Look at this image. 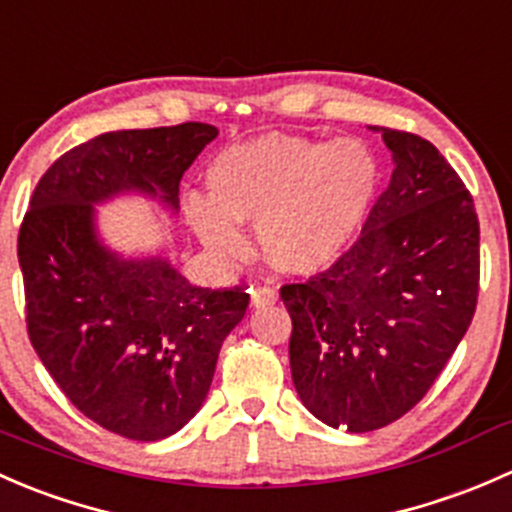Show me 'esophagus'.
<instances>
[{
	"instance_id": "esophagus-1",
	"label": "esophagus",
	"mask_w": 512,
	"mask_h": 512,
	"mask_svg": "<svg viewBox=\"0 0 512 512\" xmlns=\"http://www.w3.org/2000/svg\"><path fill=\"white\" fill-rule=\"evenodd\" d=\"M277 302V289L270 285H257L250 289V304L252 307H267V304Z\"/></svg>"
}]
</instances>
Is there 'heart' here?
<instances>
[{
	"instance_id": "1",
	"label": "heart",
	"mask_w": 512,
	"mask_h": 512,
	"mask_svg": "<svg viewBox=\"0 0 512 512\" xmlns=\"http://www.w3.org/2000/svg\"><path fill=\"white\" fill-rule=\"evenodd\" d=\"M208 198L190 195L185 215L210 255L237 260L255 223L260 252L287 275L327 270L364 227L379 190V163L356 138L262 133L220 151L205 170Z\"/></svg>"
}]
</instances>
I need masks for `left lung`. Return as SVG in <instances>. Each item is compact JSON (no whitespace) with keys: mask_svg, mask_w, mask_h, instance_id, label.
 I'll list each match as a JSON object with an SVG mask.
<instances>
[{"mask_svg":"<svg viewBox=\"0 0 512 512\" xmlns=\"http://www.w3.org/2000/svg\"><path fill=\"white\" fill-rule=\"evenodd\" d=\"M381 131L391 183L329 270L285 285L289 366L322 423L376 431L411 411L471 327L480 280L476 205L426 138Z\"/></svg>","mask_w":512,"mask_h":512,"instance_id":"1","label":"left lung"}]
</instances>
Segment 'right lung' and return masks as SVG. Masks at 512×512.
Segmentation results:
<instances>
[{
	"label": "right lung",
	"mask_w": 512,
	"mask_h": 512,
	"mask_svg": "<svg viewBox=\"0 0 512 512\" xmlns=\"http://www.w3.org/2000/svg\"><path fill=\"white\" fill-rule=\"evenodd\" d=\"M215 136L193 121L101 133L54 160L19 227L34 352L81 414L131 441L173 436L198 414L250 294L108 250L94 205L143 193L178 213L180 178Z\"/></svg>",
	"instance_id": "add662e5"
}]
</instances>
